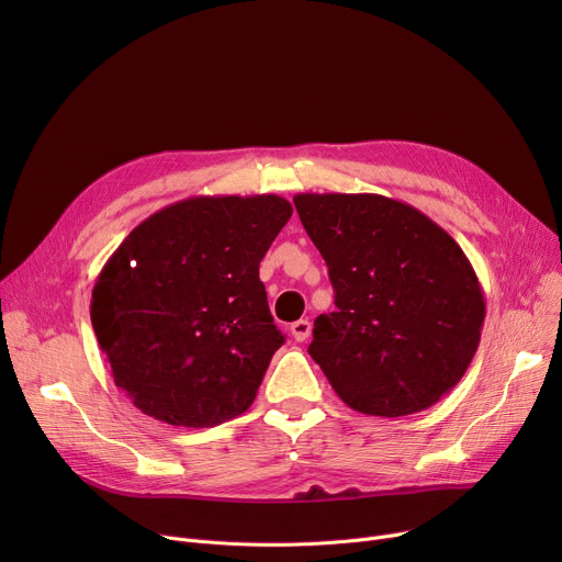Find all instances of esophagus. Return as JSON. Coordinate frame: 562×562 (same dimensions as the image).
Wrapping results in <instances>:
<instances>
[{
  "label": "esophagus",
  "mask_w": 562,
  "mask_h": 562,
  "mask_svg": "<svg viewBox=\"0 0 562 562\" xmlns=\"http://www.w3.org/2000/svg\"><path fill=\"white\" fill-rule=\"evenodd\" d=\"M312 333V323L307 318H301L296 323H291V337L296 341H305Z\"/></svg>",
  "instance_id": "1"
}]
</instances>
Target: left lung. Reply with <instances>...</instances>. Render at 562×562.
Wrapping results in <instances>:
<instances>
[{"label":"left lung","mask_w":562,"mask_h":562,"mask_svg":"<svg viewBox=\"0 0 562 562\" xmlns=\"http://www.w3.org/2000/svg\"><path fill=\"white\" fill-rule=\"evenodd\" d=\"M296 212L328 263L337 312L314 321L312 360L337 396L405 417L449 394L481 341L485 299L449 232L375 193H299Z\"/></svg>","instance_id":"left-lung-1"}]
</instances>
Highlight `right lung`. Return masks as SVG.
Returning a JSON list of instances; mask_svg holds the SVG:
<instances>
[{
  "instance_id": "add662e5",
  "label": "right lung",
  "mask_w": 562,
  "mask_h": 562,
  "mask_svg": "<svg viewBox=\"0 0 562 562\" xmlns=\"http://www.w3.org/2000/svg\"><path fill=\"white\" fill-rule=\"evenodd\" d=\"M280 195H198L136 225L93 286L115 385L147 417L212 428L252 405L276 328L259 261L291 218Z\"/></svg>"
}]
</instances>
